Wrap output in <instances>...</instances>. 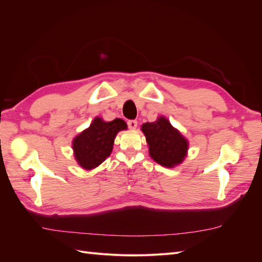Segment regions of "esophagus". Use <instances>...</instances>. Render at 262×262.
I'll use <instances>...</instances> for the list:
<instances>
[{
  "label": "esophagus",
  "mask_w": 262,
  "mask_h": 262,
  "mask_svg": "<svg viewBox=\"0 0 262 262\" xmlns=\"http://www.w3.org/2000/svg\"><path fill=\"white\" fill-rule=\"evenodd\" d=\"M128 126L131 130H136L138 126V121L137 120H130L128 121Z\"/></svg>",
  "instance_id": "obj_1"
}]
</instances>
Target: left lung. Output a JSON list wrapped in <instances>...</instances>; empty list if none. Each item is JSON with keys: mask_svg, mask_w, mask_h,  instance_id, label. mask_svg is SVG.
Instances as JSON below:
<instances>
[{"mask_svg": "<svg viewBox=\"0 0 262 262\" xmlns=\"http://www.w3.org/2000/svg\"><path fill=\"white\" fill-rule=\"evenodd\" d=\"M148 145V154L164 167L173 168L185 161L189 141L173 128L167 118L158 117L154 122L141 125Z\"/></svg>", "mask_w": 262, "mask_h": 262, "instance_id": "left-lung-1", "label": "left lung"}]
</instances>
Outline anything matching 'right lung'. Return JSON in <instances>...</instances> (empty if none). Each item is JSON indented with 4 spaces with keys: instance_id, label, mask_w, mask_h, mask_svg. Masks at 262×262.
I'll list each match as a JSON object with an SVG mask.
<instances>
[{
    "instance_id": "1",
    "label": "right lung",
    "mask_w": 262,
    "mask_h": 262,
    "mask_svg": "<svg viewBox=\"0 0 262 262\" xmlns=\"http://www.w3.org/2000/svg\"><path fill=\"white\" fill-rule=\"evenodd\" d=\"M126 128L128 125L122 119L107 122L100 117H95L89 128L72 141L73 155L78 166L85 170L96 168L112 154L118 132Z\"/></svg>"
}]
</instances>
